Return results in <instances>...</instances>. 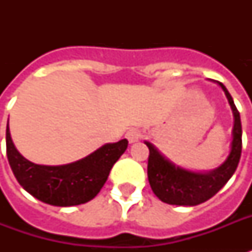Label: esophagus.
<instances>
[{
	"label": "esophagus",
	"mask_w": 252,
	"mask_h": 252,
	"mask_svg": "<svg viewBox=\"0 0 252 252\" xmlns=\"http://www.w3.org/2000/svg\"><path fill=\"white\" fill-rule=\"evenodd\" d=\"M126 137L128 138V141L132 144V142L138 141V140L142 137V133H141V130L137 129V128H130V129L126 132Z\"/></svg>",
	"instance_id": "esophagus-1"
}]
</instances>
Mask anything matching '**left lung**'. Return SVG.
<instances>
[{
  "instance_id": "left-lung-1",
  "label": "left lung",
  "mask_w": 252,
  "mask_h": 252,
  "mask_svg": "<svg viewBox=\"0 0 252 252\" xmlns=\"http://www.w3.org/2000/svg\"><path fill=\"white\" fill-rule=\"evenodd\" d=\"M222 87L230 103L234 115L233 142L229 157L219 168L209 172H192L172 165L150 142H145L149 148L148 158V179L150 187L158 199L171 205H197L215 196L227 183L237 170L242 153V124L239 111L234 104L230 93Z\"/></svg>"
}]
</instances>
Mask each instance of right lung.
<instances>
[{
    "label": "right lung",
    "mask_w": 252,
    "mask_h": 252,
    "mask_svg": "<svg viewBox=\"0 0 252 252\" xmlns=\"http://www.w3.org/2000/svg\"><path fill=\"white\" fill-rule=\"evenodd\" d=\"M126 146L124 138L69 165L43 166L22 157L10 137L9 123L6 128V154L18 183L37 200L56 207L80 205L94 199Z\"/></svg>",
    "instance_id": "1"
}]
</instances>
